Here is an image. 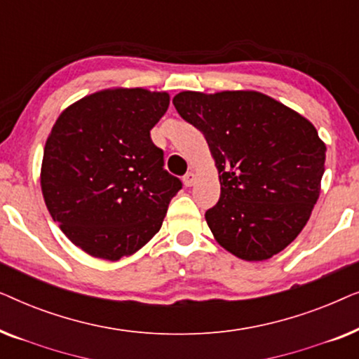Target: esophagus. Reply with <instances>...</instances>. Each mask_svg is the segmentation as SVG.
<instances>
[{"instance_id": "34e87169", "label": "esophagus", "mask_w": 359, "mask_h": 359, "mask_svg": "<svg viewBox=\"0 0 359 359\" xmlns=\"http://www.w3.org/2000/svg\"><path fill=\"white\" fill-rule=\"evenodd\" d=\"M183 183H184V186H193L194 183H196V175L193 173V171H189V173H186L184 175V178H183Z\"/></svg>"}]
</instances>
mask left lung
I'll return each instance as SVG.
<instances>
[{"instance_id":"left-lung-1","label":"left lung","mask_w":359,"mask_h":359,"mask_svg":"<svg viewBox=\"0 0 359 359\" xmlns=\"http://www.w3.org/2000/svg\"><path fill=\"white\" fill-rule=\"evenodd\" d=\"M173 104L219 170L220 198L205 212L219 245L247 262L286 248L320 194L327 149L316 127L258 91H183Z\"/></svg>"}]
</instances>
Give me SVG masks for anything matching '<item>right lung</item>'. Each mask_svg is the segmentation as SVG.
<instances>
[{
	"instance_id": "right-lung-1",
	"label": "right lung",
	"mask_w": 359,
	"mask_h": 359,
	"mask_svg": "<svg viewBox=\"0 0 359 359\" xmlns=\"http://www.w3.org/2000/svg\"><path fill=\"white\" fill-rule=\"evenodd\" d=\"M168 104V93L116 88L76 101L53 124L43 149V201L91 257L117 262L140 250L183 186L150 139Z\"/></svg>"
}]
</instances>
